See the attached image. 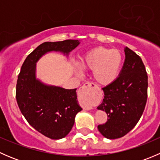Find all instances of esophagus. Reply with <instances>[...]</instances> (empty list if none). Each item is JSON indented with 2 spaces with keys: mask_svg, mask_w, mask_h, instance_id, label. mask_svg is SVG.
<instances>
[{
  "mask_svg": "<svg viewBox=\"0 0 160 160\" xmlns=\"http://www.w3.org/2000/svg\"><path fill=\"white\" fill-rule=\"evenodd\" d=\"M88 88H90V89H97V87L95 86L93 83H86L83 84V86L81 88V91H84L85 89H88ZM83 108L84 109V110H90V109H92L93 108H92L91 105H90V104H84V105H83Z\"/></svg>",
  "mask_w": 160,
  "mask_h": 160,
  "instance_id": "obj_1",
  "label": "esophagus"
}]
</instances>
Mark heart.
<instances>
[{"label":"heart","mask_w":160,"mask_h":160,"mask_svg":"<svg viewBox=\"0 0 160 160\" xmlns=\"http://www.w3.org/2000/svg\"><path fill=\"white\" fill-rule=\"evenodd\" d=\"M123 62L124 56L120 50L98 47L80 59V66L83 70L93 71L97 83L107 86L118 78Z\"/></svg>","instance_id":"obj_1"}]
</instances>
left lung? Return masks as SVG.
Here are the masks:
<instances>
[{"label":"left lung","mask_w":160,"mask_h":160,"mask_svg":"<svg viewBox=\"0 0 160 160\" xmlns=\"http://www.w3.org/2000/svg\"><path fill=\"white\" fill-rule=\"evenodd\" d=\"M125 54L120 76L102 88L104 98L98 107L108 114L107 122L98 128L109 139L123 137L136 125L147 101L148 76L142 60L128 47Z\"/></svg>","instance_id":"1"}]
</instances>
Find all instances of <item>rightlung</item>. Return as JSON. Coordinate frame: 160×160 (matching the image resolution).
I'll return each instance as SVG.
<instances>
[{
  "label": "right lung",
  "instance_id": "right-lung-1",
  "mask_svg": "<svg viewBox=\"0 0 160 160\" xmlns=\"http://www.w3.org/2000/svg\"><path fill=\"white\" fill-rule=\"evenodd\" d=\"M78 40L46 42L30 53L22 64L16 85V100L27 122L41 134L52 139H60L72 129L76 114L82 110L77 89L43 83L36 78V62L49 52L66 56L75 49Z\"/></svg>",
  "mask_w": 160,
  "mask_h": 160
}]
</instances>
